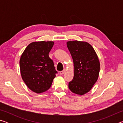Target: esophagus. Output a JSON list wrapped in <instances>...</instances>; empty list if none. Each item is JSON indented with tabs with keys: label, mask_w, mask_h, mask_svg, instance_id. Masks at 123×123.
Wrapping results in <instances>:
<instances>
[{
	"label": "esophagus",
	"mask_w": 123,
	"mask_h": 123,
	"mask_svg": "<svg viewBox=\"0 0 123 123\" xmlns=\"http://www.w3.org/2000/svg\"><path fill=\"white\" fill-rule=\"evenodd\" d=\"M65 72H66V69H64L63 70H62V71H61V72H60V74H61V75H63Z\"/></svg>",
	"instance_id": "esophagus-1"
}]
</instances>
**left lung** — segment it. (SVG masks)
I'll return each instance as SVG.
<instances>
[{
  "instance_id": "obj_1",
  "label": "left lung",
  "mask_w": 123,
  "mask_h": 123,
  "mask_svg": "<svg viewBox=\"0 0 123 123\" xmlns=\"http://www.w3.org/2000/svg\"><path fill=\"white\" fill-rule=\"evenodd\" d=\"M67 45L74 66V77L68 87L75 94L84 95L91 90L98 79V57L92 46L86 42L68 41Z\"/></svg>"
}]
</instances>
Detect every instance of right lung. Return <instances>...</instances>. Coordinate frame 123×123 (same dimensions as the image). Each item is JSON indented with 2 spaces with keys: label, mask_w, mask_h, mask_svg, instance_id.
<instances>
[{
  "label": "right lung",
  "mask_w": 123,
  "mask_h": 123,
  "mask_svg": "<svg viewBox=\"0 0 123 123\" xmlns=\"http://www.w3.org/2000/svg\"><path fill=\"white\" fill-rule=\"evenodd\" d=\"M53 41L34 42L26 47L19 61L20 74L28 88L36 93L50 88L57 72L49 56Z\"/></svg>",
  "instance_id": "1"
}]
</instances>
